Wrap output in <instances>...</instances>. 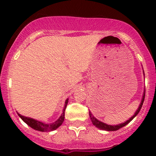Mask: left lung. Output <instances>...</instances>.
<instances>
[{"instance_id":"obj_1","label":"left lung","mask_w":156,"mask_h":156,"mask_svg":"<svg viewBox=\"0 0 156 156\" xmlns=\"http://www.w3.org/2000/svg\"><path fill=\"white\" fill-rule=\"evenodd\" d=\"M144 96H145V90H144V93H143L142 99H141L140 104L139 105V107H138V108L137 109V111L135 112L134 115H133V116L130 117V118H129L128 120H126V122H122V123H120V124H118V125L106 124V123H105V122H101V121H100V120H98V119H96V118H95V117L93 115V114L90 112V111H89V115H90V120H91V122H92V123L94 124V126H95L97 128H98V129H103V130H106V131H115V130H118V129H120V128L123 127V126H125L126 125H127L128 123H129V122H130V121H131L132 119H133V118H134V117L137 115V114H138V112H140V108H141V107H142L143 102H144Z\"/></svg>"}]
</instances>
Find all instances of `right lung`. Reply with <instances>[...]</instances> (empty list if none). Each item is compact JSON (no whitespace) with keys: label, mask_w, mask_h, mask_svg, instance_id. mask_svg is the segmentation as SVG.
<instances>
[{"label":"right lung","mask_w":156,"mask_h":156,"mask_svg":"<svg viewBox=\"0 0 156 156\" xmlns=\"http://www.w3.org/2000/svg\"><path fill=\"white\" fill-rule=\"evenodd\" d=\"M68 101L69 98H67L66 100V101H65V105L62 110V113L61 114L60 117H59L55 122H52V123H45V122H41V121L37 120V119H32V118H30V117L23 116V115H22L21 114L19 113H18V115H19V116L20 117V118H21L28 126H30V127L33 128V129L41 132H50L52 131V130L56 129L58 127H59V126L62 124V122L65 119V110H66V106H67V104H68Z\"/></svg>","instance_id":"obj_1"}]
</instances>
